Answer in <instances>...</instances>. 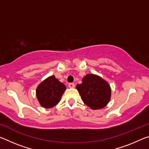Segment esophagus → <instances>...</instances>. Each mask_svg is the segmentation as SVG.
Segmentation results:
<instances>
[{"label":"esophagus","instance_id":"obj_1","mask_svg":"<svg viewBox=\"0 0 149 149\" xmlns=\"http://www.w3.org/2000/svg\"><path fill=\"white\" fill-rule=\"evenodd\" d=\"M68 87L70 88H74L75 87V84L74 83H70V84H68Z\"/></svg>","mask_w":149,"mask_h":149}]
</instances>
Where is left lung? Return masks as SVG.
Here are the masks:
<instances>
[{"label": "left lung", "mask_w": 149, "mask_h": 149, "mask_svg": "<svg viewBox=\"0 0 149 149\" xmlns=\"http://www.w3.org/2000/svg\"><path fill=\"white\" fill-rule=\"evenodd\" d=\"M76 89L85 104L93 110L100 109L109 102L111 95L110 85L101 77L88 74Z\"/></svg>", "instance_id": "obj_1"}]
</instances>
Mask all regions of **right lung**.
Returning <instances> with one entry per match:
<instances>
[{"label": "right lung", "instance_id": "1", "mask_svg": "<svg viewBox=\"0 0 149 149\" xmlns=\"http://www.w3.org/2000/svg\"><path fill=\"white\" fill-rule=\"evenodd\" d=\"M66 87L54 75L43 81L36 89V95L40 104L45 108L54 107L60 102Z\"/></svg>", "mask_w": 149, "mask_h": 149}]
</instances>
